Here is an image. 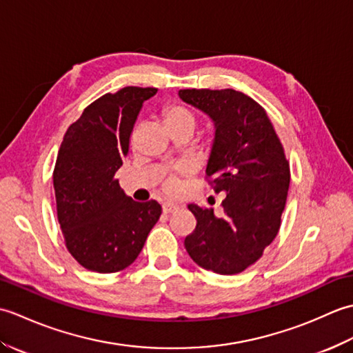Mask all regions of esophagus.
Masks as SVG:
<instances>
[{"label":"esophagus","instance_id":"34e87169","mask_svg":"<svg viewBox=\"0 0 353 353\" xmlns=\"http://www.w3.org/2000/svg\"><path fill=\"white\" fill-rule=\"evenodd\" d=\"M177 209H179V206L176 203H171V201H167V203L162 205V211L165 214H172V212H176Z\"/></svg>","mask_w":353,"mask_h":353}]
</instances>
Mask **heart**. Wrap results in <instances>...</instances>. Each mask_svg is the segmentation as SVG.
Here are the masks:
<instances>
[{
  "label": "heart",
  "instance_id": "b5f03b06",
  "mask_svg": "<svg viewBox=\"0 0 353 353\" xmlns=\"http://www.w3.org/2000/svg\"><path fill=\"white\" fill-rule=\"evenodd\" d=\"M163 123L167 125V129L176 130L181 127H186V129L194 130L196 127V117H194L190 109L185 106H179V104H172L163 110ZM190 172V167L186 163L179 165L176 168V174H171L163 182V190L167 192H174L179 188V179L177 176H186Z\"/></svg>",
  "mask_w": 353,
  "mask_h": 353
}]
</instances>
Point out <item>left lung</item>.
I'll return each instance as SVG.
<instances>
[{
  "instance_id": "obj_1",
  "label": "left lung",
  "mask_w": 353,
  "mask_h": 353,
  "mask_svg": "<svg viewBox=\"0 0 353 353\" xmlns=\"http://www.w3.org/2000/svg\"><path fill=\"white\" fill-rule=\"evenodd\" d=\"M179 97L214 123L206 176L223 192V212L190 205L197 220L185 249L219 274H236L256 262L281 228L290 163L264 108L235 89H181Z\"/></svg>"
}]
</instances>
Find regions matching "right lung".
I'll list each match as a JSON object with an SVG mask.
<instances>
[{"label":"right lung","instance_id":"obj_1","mask_svg":"<svg viewBox=\"0 0 353 353\" xmlns=\"http://www.w3.org/2000/svg\"><path fill=\"white\" fill-rule=\"evenodd\" d=\"M156 92L127 86L100 97L68 127L59 150L52 172L57 220L66 249L91 272L129 267L162 214L156 200L125 196L115 179L142 104Z\"/></svg>","mask_w":353,"mask_h":353}]
</instances>
